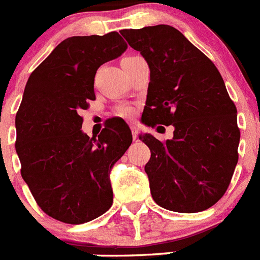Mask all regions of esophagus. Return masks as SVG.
Instances as JSON below:
<instances>
[{
	"label": "esophagus",
	"mask_w": 260,
	"mask_h": 260,
	"mask_svg": "<svg viewBox=\"0 0 260 260\" xmlns=\"http://www.w3.org/2000/svg\"><path fill=\"white\" fill-rule=\"evenodd\" d=\"M130 128H132V133H133V138H134V141H137L138 134H139V130H138V126L137 125H130Z\"/></svg>",
	"instance_id": "obj_1"
}]
</instances>
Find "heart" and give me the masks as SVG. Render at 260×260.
<instances>
[{
  "label": "heart",
  "mask_w": 260,
  "mask_h": 260,
  "mask_svg": "<svg viewBox=\"0 0 260 260\" xmlns=\"http://www.w3.org/2000/svg\"><path fill=\"white\" fill-rule=\"evenodd\" d=\"M118 114L119 116H122V117H130L133 114V109L132 108H121V109L118 110Z\"/></svg>",
  "instance_id": "b5f03b06"
}]
</instances>
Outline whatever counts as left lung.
<instances>
[{"mask_svg": "<svg viewBox=\"0 0 260 260\" xmlns=\"http://www.w3.org/2000/svg\"><path fill=\"white\" fill-rule=\"evenodd\" d=\"M121 35L151 71L142 121L174 127L167 142L139 137L151 150L144 171L153 201L174 212L212 207L231 183L240 144L237 108L219 70L172 26L122 29Z\"/></svg>", "mask_w": 260, "mask_h": 260, "instance_id": "8db88e82", "label": "left lung"}]
</instances>
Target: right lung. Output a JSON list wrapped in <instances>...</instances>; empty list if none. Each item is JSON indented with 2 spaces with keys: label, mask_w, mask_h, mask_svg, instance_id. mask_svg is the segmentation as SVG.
<instances>
[{
  "label": "right lung",
  "mask_w": 260,
  "mask_h": 260,
  "mask_svg": "<svg viewBox=\"0 0 260 260\" xmlns=\"http://www.w3.org/2000/svg\"><path fill=\"white\" fill-rule=\"evenodd\" d=\"M127 48L118 32L61 41L32 71L15 116L20 173L39 207L66 224H83L113 203L109 174L133 142L123 119L98 138L82 132L80 110L95 100L98 69Z\"/></svg>",
  "instance_id": "right-lung-1"
}]
</instances>
